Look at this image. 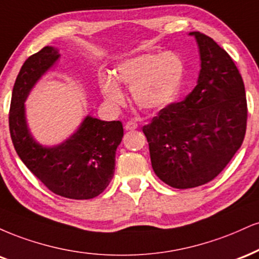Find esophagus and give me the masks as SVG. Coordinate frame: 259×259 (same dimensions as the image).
Wrapping results in <instances>:
<instances>
[{"instance_id":"esophagus-1","label":"esophagus","mask_w":259,"mask_h":259,"mask_svg":"<svg viewBox=\"0 0 259 259\" xmlns=\"http://www.w3.org/2000/svg\"><path fill=\"white\" fill-rule=\"evenodd\" d=\"M137 127H138V124H137L135 121H128V122H126V124H124V128L127 131H133L136 130Z\"/></svg>"}]
</instances>
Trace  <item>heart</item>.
<instances>
[{
	"label": "heart",
	"mask_w": 259,
	"mask_h": 259,
	"mask_svg": "<svg viewBox=\"0 0 259 259\" xmlns=\"http://www.w3.org/2000/svg\"><path fill=\"white\" fill-rule=\"evenodd\" d=\"M184 75V65L177 54L145 53L117 64L112 75L100 78L103 97L112 105H121L124 94L120 84L132 90L136 104L144 110L165 108L177 96Z\"/></svg>",
	"instance_id": "1"
}]
</instances>
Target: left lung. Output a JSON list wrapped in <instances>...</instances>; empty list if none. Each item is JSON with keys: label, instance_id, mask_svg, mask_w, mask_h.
I'll list each match as a JSON object with an SVG mask.
<instances>
[{"label": "left lung", "instance_id": "1", "mask_svg": "<svg viewBox=\"0 0 259 259\" xmlns=\"http://www.w3.org/2000/svg\"><path fill=\"white\" fill-rule=\"evenodd\" d=\"M189 35L196 38L201 59L197 84L143 127L155 175L177 189L217 177L241 147L247 122L244 81L235 63L207 35Z\"/></svg>", "mask_w": 259, "mask_h": 259}]
</instances>
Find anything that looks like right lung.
<instances>
[{
	"label": "right lung",
	"instance_id": "add662e5",
	"mask_svg": "<svg viewBox=\"0 0 259 259\" xmlns=\"http://www.w3.org/2000/svg\"><path fill=\"white\" fill-rule=\"evenodd\" d=\"M59 57L57 48L46 46L21 66L9 109L11 138L20 160L51 191L68 199H93L114 177L115 154L123 137L122 123L88 115L74 135L54 147L39 144L27 128L24 103Z\"/></svg>",
	"mask_w": 259,
	"mask_h": 259
}]
</instances>
